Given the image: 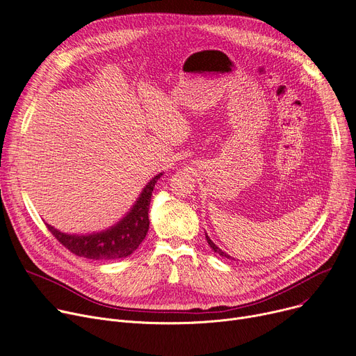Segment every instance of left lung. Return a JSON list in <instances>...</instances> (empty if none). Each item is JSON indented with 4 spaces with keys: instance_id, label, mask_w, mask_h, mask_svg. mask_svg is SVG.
<instances>
[{
    "instance_id": "1",
    "label": "left lung",
    "mask_w": 356,
    "mask_h": 356,
    "mask_svg": "<svg viewBox=\"0 0 356 356\" xmlns=\"http://www.w3.org/2000/svg\"><path fill=\"white\" fill-rule=\"evenodd\" d=\"M206 239H207V242H209V245H210V248L216 252V253H218V255H222V257H225V258H227V259H232V257L230 255H227V253H225L222 249H220V248H217L214 243H213V241L209 238V236H207V233H206Z\"/></svg>"
}]
</instances>
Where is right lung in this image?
<instances>
[{"instance_id":"obj_1","label":"right lung","mask_w":356,"mask_h":356,"mask_svg":"<svg viewBox=\"0 0 356 356\" xmlns=\"http://www.w3.org/2000/svg\"><path fill=\"white\" fill-rule=\"evenodd\" d=\"M162 172L152 178L130 211L107 230L91 234H67L46 223L49 232L76 257L94 261L126 258L139 248L149 230V206L152 191Z\"/></svg>"}]
</instances>
